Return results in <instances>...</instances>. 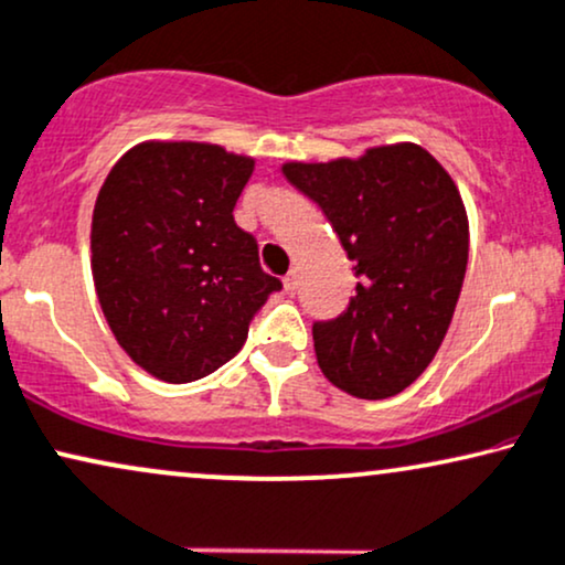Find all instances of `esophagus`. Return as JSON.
I'll return each mask as SVG.
<instances>
[{
	"label": "esophagus",
	"instance_id": "obj_1",
	"mask_svg": "<svg viewBox=\"0 0 565 565\" xmlns=\"http://www.w3.org/2000/svg\"><path fill=\"white\" fill-rule=\"evenodd\" d=\"M281 281H284V291H287V295H295V291H297V276H295V270H289V274L284 276Z\"/></svg>",
	"mask_w": 565,
	"mask_h": 565
}]
</instances>
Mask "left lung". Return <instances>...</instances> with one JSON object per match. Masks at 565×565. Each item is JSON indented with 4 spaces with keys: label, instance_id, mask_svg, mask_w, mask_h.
Segmentation results:
<instances>
[{
    "label": "left lung",
    "instance_id": "left-lung-1",
    "mask_svg": "<svg viewBox=\"0 0 565 565\" xmlns=\"http://www.w3.org/2000/svg\"><path fill=\"white\" fill-rule=\"evenodd\" d=\"M281 171L320 205L360 278L347 310L312 326L320 370L356 398L396 396L430 365L459 302L469 258L459 188L414 142Z\"/></svg>",
    "mask_w": 565,
    "mask_h": 565
}]
</instances>
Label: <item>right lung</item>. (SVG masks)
Instances as JSON below:
<instances>
[{"label": "right lung", "instance_id": "add662e5", "mask_svg": "<svg viewBox=\"0 0 565 565\" xmlns=\"http://www.w3.org/2000/svg\"><path fill=\"white\" fill-rule=\"evenodd\" d=\"M255 159L213 142L148 140L114 163L90 221V270L117 344L167 383L230 362L281 289L234 224Z\"/></svg>", "mask_w": 565, "mask_h": 565}]
</instances>
